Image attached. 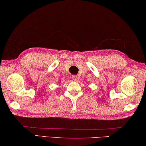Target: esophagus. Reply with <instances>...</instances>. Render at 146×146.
Returning <instances> with one entry per match:
<instances>
[{
    "instance_id": "obj_1",
    "label": "esophagus",
    "mask_w": 146,
    "mask_h": 146,
    "mask_svg": "<svg viewBox=\"0 0 146 146\" xmlns=\"http://www.w3.org/2000/svg\"><path fill=\"white\" fill-rule=\"evenodd\" d=\"M72 79L74 80V81H77V76H72Z\"/></svg>"
}]
</instances>
